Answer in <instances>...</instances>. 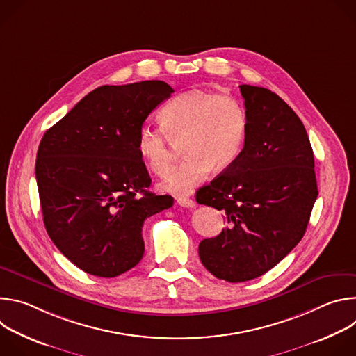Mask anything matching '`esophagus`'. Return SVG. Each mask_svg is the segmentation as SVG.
<instances>
[{
	"instance_id": "1",
	"label": "esophagus",
	"mask_w": 356,
	"mask_h": 356,
	"mask_svg": "<svg viewBox=\"0 0 356 356\" xmlns=\"http://www.w3.org/2000/svg\"><path fill=\"white\" fill-rule=\"evenodd\" d=\"M177 204L184 207V209H193L195 206V202L191 200V198H187V197H177Z\"/></svg>"
}]
</instances>
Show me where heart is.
<instances>
[{
  "instance_id": "1",
  "label": "heart",
  "mask_w": 356,
  "mask_h": 356,
  "mask_svg": "<svg viewBox=\"0 0 356 356\" xmlns=\"http://www.w3.org/2000/svg\"><path fill=\"white\" fill-rule=\"evenodd\" d=\"M162 129L143 127L136 147L146 168L165 176L173 165L172 142H181V165L162 183L165 191L186 194L210 170L229 169L241 155L248 118L239 101L227 94L187 91L173 97L159 113Z\"/></svg>"
}]
</instances>
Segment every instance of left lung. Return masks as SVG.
Returning <instances> with one entry per match:
<instances>
[{"label": "left lung", "mask_w": 356, "mask_h": 356, "mask_svg": "<svg viewBox=\"0 0 356 356\" xmlns=\"http://www.w3.org/2000/svg\"><path fill=\"white\" fill-rule=\"evenodd\" d=\"M248 131L235 163L197 191L228 227L202 239L198 257L216 277L239 283L276 266L301 241L318 195L314 155L297 114L275 92L242 84Z\"/></svg>", "instance_id": "left-lung-1"}]
</instances>
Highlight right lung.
<instances>
[{"mask_svg":"<svg viewBox=\"0 0 356 356\" xmlns=\"http://www.w3.org/2000/svg\"><path fill=\"white\" fill-rule=\"evenodd\" d=\"M173 88L161 80L101 86L52 128L38 147L35 175L44 228L83 272L115 277L139 264L143 221L173 206L147 191L138 134Z\"/></svg>","mask_w":356,"mask_h":356,"instance_id":"1","label":"right lung"}]
</instances>
